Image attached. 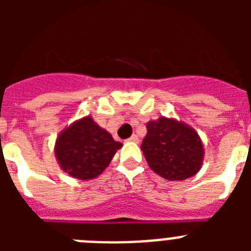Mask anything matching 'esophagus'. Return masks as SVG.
<instances>
[{
    "instance_id": "esophagus-1",
    "label": "esophagus",
    "mask_w": 251,
    "mask_h": 251,
    "mask_svg": "<svg viewBox=\"0 0 251 251\" xmlns=\"http://www.w3.org/2000/svg\"><path fill=\"white\" fill-rule=\"evenodd\" d=\"M128 141H129V142H133V143H138V142H139V138H138V137L136 136V134H133V136L130 137V138L128 139Z\"/></svg>"
}]
</instances>
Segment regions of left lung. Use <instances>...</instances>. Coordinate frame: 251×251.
Segmentation results:
<instances>
[{"instance_id":"obj_1","label":"left lung","mask_w":251,"mask_h":251,"mask_svg":"<svg viewBox=\"0 0 251 251\" xmlns=\"http://www.w3.org/2000/svg\"><path fill=\"white\" fill-rule=\"evenodd\" d=\"M141 150L151 170L168 181L195 176L205 156L202 141L194 128L163 115L147 123Z\"/></svg>"}]
</instances>
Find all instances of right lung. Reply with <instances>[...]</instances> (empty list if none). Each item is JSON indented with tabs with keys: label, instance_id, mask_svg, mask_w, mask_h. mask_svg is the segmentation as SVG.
<instances>
[{
	"label": "right lung",
	"instance_id": "right-lung-1",
	"mask_svg": "<svg viewBox=\"0 0 251 251\" xmlns=\"http://www.w3.org/2000/svg\"><path fill=\"white\" fill-rule=\"evenodd\" d=\"M122 146L90 115H86L59 133L54 150L57 163L65 174L86 181L103 174Z\"/></svg>",
	"mask_w": 251,
	"mask_h": 251
}]
</instances>
